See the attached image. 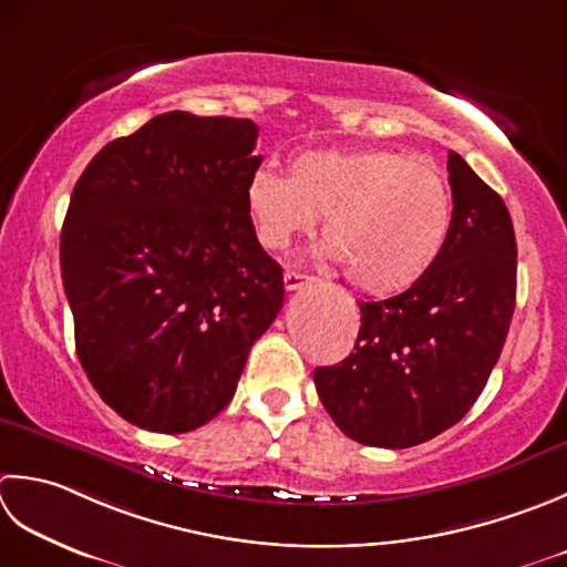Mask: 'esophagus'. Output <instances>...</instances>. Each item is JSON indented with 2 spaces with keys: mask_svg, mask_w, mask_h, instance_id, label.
<instances>
[{
  "mask_svg": "<svg viewBox=\"0 0 567 567\" xmlns=\"http://www.w3.org/2000/svg\"><path fill=\"white\" fill-rule=\"evenodd\" d=\"M315 277L312 275H305V272H297V270H287L285 272V287L287 290H299V287H305L312 282Z\"/></svg>",
  "mask_w": 567,
  "mask_h": 567,
  "instance_id": "1",
  "label": "esophagus"
}]
</instances>
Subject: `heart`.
<instances>
[{
    "mask_svg": "<svg viewBox=\"0 0 567 567\" xmlns=\"http://www.w3.org/2000/svg\"><path fill=\"white\" fill-rule=\"evenodd\" d=\"M246 206L265 248L282 250L324 216L319 255L363 292L395 295L435 270L452 233V194L435 164L395 150H315L290 176L262 166Z\"/></svg>",
    "mask_w": 567,
    "mask_h": 567,
    "instance_id": "b5f03b06",
    "label": "heart"
}]
</instances>
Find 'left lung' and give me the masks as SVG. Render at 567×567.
I'll use <instances>...</instances> for the list:
<instances>
[{"mask_svg":"<svg viewBox=\"0 0 567 567\" xmlns=\"http://www.w3.org/2000/svg\"><path fill=\"white\" fill-rule=\"evenodd\" d=\"M452 233L423 282L361 302L353 351L319 365V401L343 435L403 450L470 413L502 357L516 307V236L504 198L457 152L447 159Z\"/></svg>","mask_w":567,"mask_h":567,"instance_id":"left-lung-1","label":"left lung"}]
</instances>
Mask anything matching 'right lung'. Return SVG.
Returning a JSON list of instances; mask_svg holds the SVG:
<instances>
[{
  "mask_svg": "<svg viewBox=\"0 0 567 567\" xmlns=\"http://www.w3.org/2000/svg\"><path fill=\"white\" fill-rule=\"evenodd\" d=\"M258 125L164 113L105 144L61 233L75 351L127 423L188 432L224 410L280 312L282 268L246 206Z\"/></svg>",
  "mask_w": 567,
  "mask_h": 567,
  "instance_id": "1",
  "label": "right lung"
}]
</instances>
